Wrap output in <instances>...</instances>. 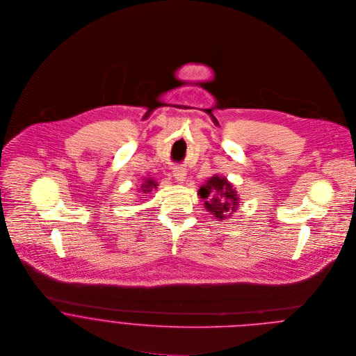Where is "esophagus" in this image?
Returning a JSON list of instances; mask_svg holds the SVG:
<instances>
[{
	"label": "esophagus",
	"mask_w": 356,
	"mask_h": 356,
	"mask_svg": "<svg viewBox=\"0 0 356 356\" xmlns=\"http://www.w3.org/2000/svg\"><path fill=\"white\" fill-rule=\"evenodd\" d=\"M172 174H174V178L179 182V184H184L185 178H186V170L184 167H179V165H175L172 168Z\"/></svg>",
	"instance_id": "esophagus-1"
}]
</instances>
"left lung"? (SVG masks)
<instances>
[{"mask_svg": "<svg viewBox=\"0 0 356 356\" xmlns=\"http://www.w3.org/2000/svg\"><path fill=\"white\" fill-rule=\"evenodd\" d=\"M199 196L205 200V208L215 218L223 220L232 216L238 205V196L233 185L223 177L213 175L199 189Z\"/></svg>", "mask_w": 356, "mask_h": 356, "instance_id": "left-lung-1", "label": "left lung"}]
</instances>
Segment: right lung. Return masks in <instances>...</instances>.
I'll return each instance as SVG.
<instances>
[{
    "label": "right lung",
    "mask_w": 356,
    "mask_h": 356,
    "mask_svg": "<svg viewBox=\"0 0 356 356\" xmlns=\"http://www.w3.org/2000/svg\"><path fill=\"white\" fill-rule=\"evenodd\" d=\"M156 186H157V182H154L153 179H144V184L141 186V192L143 193H149Z\"/></svg>",
    "instance_id": "obj_1"
}]
</instances>
